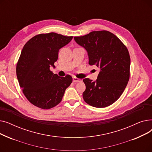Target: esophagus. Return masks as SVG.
<instances>
[{
	"label": "esophagus",
	"instance_id": "obj_1",
	"mask_svg": "<svg viewBox=\"0 0 152 152\" xmlns=\"http://www.w3.org/2000/svg\"><path fill=\"white\" fill-rule=\"evenodd\" d=\"M73 81L74 83H79V82H81V80L80 79H79V78L75 77V76H73Z\"/></svg>",
	"mask_w": 152,
	"mask_h": 152
}]
</instances>
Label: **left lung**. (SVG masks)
<instances>
[{
	"instance_id": "left-lung-1",
	"label": "left lung",
	"mask_w": 152,
	"mask_h": 152,
	"mask_svg": "<svg viewBox=\"0 0 152 152\" xmlns=\"http://www.w3.org/2000/svg\"><path fill=\"white\" fill-rule=\"evenodd\" d=\"M74 39L87 51L89 65L100 68L96 81L83 79L84 101L97 108L113 104L124 92L130 77L131 58L126 46L114 34L105 30L92 31Z\"/></svg>"
}]
</instances>
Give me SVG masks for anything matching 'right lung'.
Listing matches in <instances>:
<instances>
[{
  "instance_id": "add662e5",
  "label": "right lung",
  "mask_w": 152,
  "mask_h": 152,
  "mask_svg": "<svg viewBox=\"0 0 152 152\" xmlns=\"http://www.w3.org/2000/svg\"><path fill=\"white\" fill-rule=\"evenodd\" d=\"M72 39L55 33H42L24 45L16 71L24 95L34 106L45 110L57 105L73 81L70 75L60 77L50 69L55 66L59 49Z\"/></svg>"
}]
</instances>
